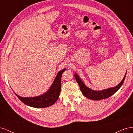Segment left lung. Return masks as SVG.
Masks as SVG:
<instances>
[{
	"label": "left lung",
	"instance_id": "obj_1",
	"mask_svg": "<svg viewBox=\"0 0 133 133\" xmlns=\"http://www.w3.org/2000/svg\"><path fill=\"white\" fill-rule=\"evenodd\" d=\"M75 74V75H74V76L75 77L76 80L79 86V88H80V90L83 95L91 100H100L110 97L121 88V86L123 84L125 78L127 73L125 74V75L124 76L122 81L116 86L114 87V88H109L108 89H105L101 91H95L89 89L88 87H87L84 84V83L82 81L78 76L76 74Z\"/></svg>",
	"mask_w": 133,
	"mask_h": 133
}]
</instances>
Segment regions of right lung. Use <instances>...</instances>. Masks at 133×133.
Returning a JSON list of instances; mask_svg holds the SVG:
<instances>
[{
    "mask_svg": "<svg viewBox=\"0 0 133 133\" xmlns=\"http://www.w3.org/2000/svg\"><path fill=\"white\" fill-rule=\"evenodd\" d=\"M66 70V69H64L59 72L50 89L42 95L32 97H23L18 96L15 92L14 94L22 102L29 107L36 108H43L50 107L55 103L59 97L61 89L62 75Z\"/></svg>",
    "mask_w": 133,
    "mask_h": 133,
    "instance_id": "right-lung-1",
    "label": "right lung"
}]
</instances>
